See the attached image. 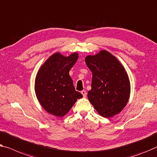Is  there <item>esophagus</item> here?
<instances>
[{
	"instance_id": "1",
	"label": "esophagus",
	"mask_w": 157,
	"mask_h": 157,
	"mask_svg": "<svg viewBox=\"0 0 157 157\" xmlns=\"http://www.w3.org/2000/svg\"><path fill=\"white\" fill-rule=\"evenodd\" d=\"M81 93H82V94L83 95V97H86V91L85 90H82L81 92Z\"/></svg>"
}]
</instances>
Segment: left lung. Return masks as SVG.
Masks as SVG:
<instances>
[{
    "instance_id": "1",
    "label": "left lung",
    "mask_w": 157,
    "mask_h": 157,
    "mask_svg": "<svg viewBox=\"0 0 157 157\" xmlns=\"http://www.w3.org/2000/svg\"><path fill=\"white\" fill-rule=\"evenodd\" d=\"M85 63L92 72L88 99L101 116L111 118L120 113L130 97V84L125 68L107 51L87 56Z\"/></svg>"
}]
</instances>
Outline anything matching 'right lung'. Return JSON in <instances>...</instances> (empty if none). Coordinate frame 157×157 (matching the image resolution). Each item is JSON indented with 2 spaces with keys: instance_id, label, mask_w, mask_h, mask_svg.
Masks as SVG:
<instances>
[{
  "instance_id": "add662e5",
  "label": "right lung",
  "mask_w": 157,
  "mask_h": 157,
  "mask_svg": "<svg viewBox=\"0 0 157 157\" xmlns=\"http://www.w3.org/2000/svg\"><path fill=\"white\" fill-rule=\"evenodd\" d=\"M78 59L74 53L65 57L60 53L50 56L37 72L34 90L37 99L48 113L63 117L77 99L82 97L75 91L69 71Z\"/></svg>"
}]
</instances>
